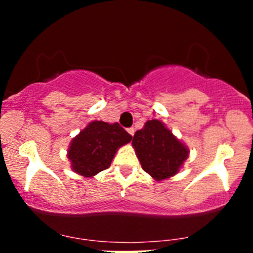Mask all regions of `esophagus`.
<instances>
[{
  "label": "esophagus",
  "instance_id": "esophagus-1",
  "mask_svg": "<svg viewBox=\"0 0 253 253\" xmlns=\"http://www.w3.org/2000/svg\"><path fill=\"white\" fill-rule=\"evenodd\" d=\"M127 130H128V133H129V134L130 135H134V132H135V129L134 128H133V127H130V128H128V129H127Z\"/></svg>",
  "mask_w": 253,
  "mask_h": 253
}]
</instances>
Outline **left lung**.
<instances>
[{"label":"left lung","instance_id":"1","mask_svg":"<svg viewBox=\"0 0 253 253\" xmlns=\"http://www.w3.org/2000/svg\"><path fill=\"white\" fill-rule=\"evenodd\" d=\"M132 145L143 170L156 181L176 175L189 155L187 146L159 120H149L136 130Z\"/></svg>","mask_w":253,"mask_h":253}]
</instances>
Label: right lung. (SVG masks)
Here are the masks:
<instances>
[{
	"instance_id": "1",
	"label": "right lung",
	"mask_w": 253,
	"mask_h": 253,
	"mask_svg": "<svg viewBox=\"0 0 253 253\" xmlns=\"http://www.w3.org/2000/svg\"><path fill=\"white\" fill-rule=\"evenodd\" d=\"M132 135L118 123L92 121L74 140L68 151V158L75 172L92 177L108 169L118 149L129 143Z\"/></svg>"
}]
</instances>
